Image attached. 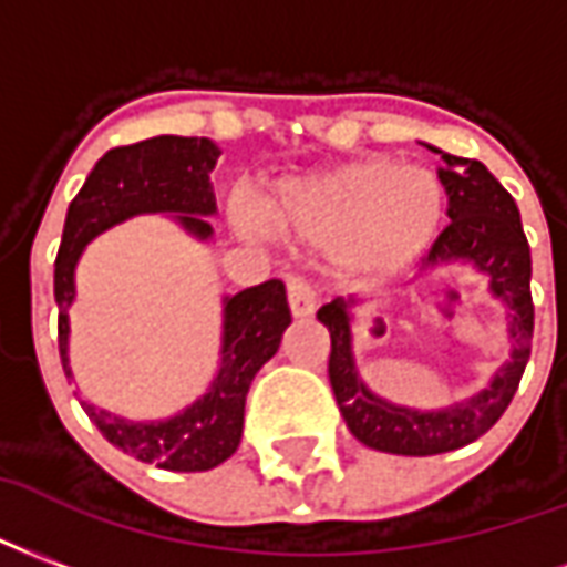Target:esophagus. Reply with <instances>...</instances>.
Segmentation results:
<instances>
[{
	"mask_svg": "<svg viewBox=\"0 0 567 567\" xmlns=\"http://www.w3.org/2000/svg\"><path fill=\"white\" fill-rule=\"evenodd\" d=\"M287 299L292 317H311L317 311V292H313L308 278H289L287 280Z\"/></svg>",
	"mask_w": 567,
	"mask_h": 567,
	"instance_id": "1",
	"label": "esophagus"
}]
</instances>
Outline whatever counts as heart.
<instances>
[{"label":"heart","mask_w":567,"mask_h":567,"mask_svg":"<svg viewBox=\"0 0 567 567\" xmlns=\"http://www.w3.org/2000/svg\"><path fill=\"white\" fill-rule=\"evenodd\" d=\"M441 220V181L429 168L395 165L383 156L284 184L259 208L266 229L329 247L357 278H390L414 266L435 241Z\"/></svg>","instance_id":"heart-1"}]
</instances>
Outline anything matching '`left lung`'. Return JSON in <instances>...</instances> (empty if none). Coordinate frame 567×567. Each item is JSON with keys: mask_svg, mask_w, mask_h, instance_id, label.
<instances>
[{"mask_svg": "<svg viewBox=\"0 0 567 567\" xmlns=\"http://www.w3.org/2000/svg\"><path fill=\"white\" fill-rule=\"evenodd\" d=\"M441 153V151H437ZM444 165L437 177L447 189L444 233L437 235L425 266H456L471 262L489 278V292L507 311L511 357L495 371L489 386L465 402L441 411H416L380 399L362 383L353 359V299H332L317 311V320L329 329V380L334 402L341 408L347 429L371 450L395 456H435L477 441L493 429L514 399L519 378L526 371L535 332L532 305V250L519 223L514 196L489 175L477 159L441 153Z\"/></svg>", "mask_w": 567, "mask_h": 567, "instance_id": "1", "label": "left lung"}]
</instances>
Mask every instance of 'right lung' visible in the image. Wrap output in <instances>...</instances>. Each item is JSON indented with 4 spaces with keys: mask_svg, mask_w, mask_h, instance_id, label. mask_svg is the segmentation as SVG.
I'll return each instance as SVG.
<instances>
[{
    "mask_svg": "<svg viewBox=\"0 0 567 567\" xmlns=\"http://www.w3.org/2000/svg\"><path fill=\"white\" fill-rule=\"evenodd\" d=\"M220 147L210 138L156 135L147 142L114 147L96 163L81 193L65 214L63 244L53 266V296L60 308V359L69 365V308L74 301V268L84 247L111 226L138 214H177L175 220L196 235L210 238L205 217L217 214L210 172ZM292 323L287 289L280 280L241 289L223 299L220 369L208 392L181 414L151 423H130L123 416L84 404L102 437L130 456L153 462L165 471H208L233 456L241 444L244 402L256 371L278 353L280 338Z\"/></svg>",
    "mask_w": 567,
    "mask_h": 567,
    "instance_id": "right-lung-1",
    "label": "right lung"
}]
</instances>
